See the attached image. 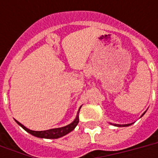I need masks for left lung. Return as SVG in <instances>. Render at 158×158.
Wrapping results in <instances>:
<instances>
[{"label": "left lung", "instance_id": "obj_1", "mask_svg": "<svg viewBox=\"0 0 158 158\" xmlns=\"http://www.w3.org/2000/svg\"><path fill=\"white\" fill-rule=\"evenodd\" d=\"M144 113L143 114L142 116L144 115ZM110 124H111V123H110ZM132 124H133V123H131V124H127V125H118V124H113V125H115V126H118V127H125V126H129V125H131ZM111 125H112V124H111Z\"/></svg>", "mask_w": 158, "mask_h": 158}]
</instances>
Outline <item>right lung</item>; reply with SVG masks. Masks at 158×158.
Here are the masks:
<instances>
[{"label": "right lung", "instance_id": "obj_1", "mask_svg": "<svg viewBox=\"0 0 158 158\" xmlns=\"http://www.w3.org/2000/svg\"><path fill=\"white\" fill-rule=\"evenodd\" d=\"M81 106L79 107V110H78V113H77L76 118L74 119V121L72 123H70L69 125L61 128H56V129H51V130H43V131H34V130H29V129H28V128H26L24 125H23L21 123H19L16 120L15 121L17 122V124H18L19 125H20L21 127L23 128L25 131H27V132L31 134V135H33V136H35V137L42 138V139H58V138L63 137V136H64V135H67V134H69V132H71L72 130H74V128L76 127L77 125H78V123H79V113Z\"/></svg>", "mask_w": 158, "mask_h": 158}]
</instances>
